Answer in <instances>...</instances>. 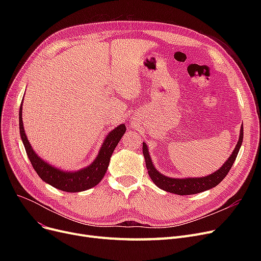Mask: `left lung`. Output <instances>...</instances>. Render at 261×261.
Returning a JSON list of instances; mask_svg holds the SVG:
<instances>
[{
  "mask_svg": "<svg viewBox=\"0 0 261 261\" xmlns=\"http://www.w3.org/2000/svg\"><path fill=\"white\" fill-rule=\"evenodd\" d=\"M242 140H243V126H241L240 128L239 139L235 149L232 150L231 154L220 168H219L217 171L205 176L182 177V179H179V177H170L161 173L154 167L152 160L150 158L148 146L146 145L145 142H143V153L146 161V167L148 170V174L159 188L168 191V193L175 194L179 196H187V195H195V194L202 193V191L216 187L226 176V174L230 170L232 164H234L237 158L239 149L242 144Z\"/></svg>",
  "mask_w": 261,
  "mask_h": 261,
  "instance_id": "1",
  "label": "left lung"
}]
</instances>
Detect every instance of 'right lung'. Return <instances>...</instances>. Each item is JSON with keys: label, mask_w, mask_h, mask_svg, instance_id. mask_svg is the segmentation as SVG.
<instances>
[{"label": "right lung", "mask_w": 261, "mask_h": 261, "mask_svg": "<svg viewBox=\"0 0 261 261\" xmlns=\"http://www.w3.org/2000/svg\"><path fill=\"white\" fill-rule=\"evenodd\" d=\"M22 105L23 101L21 102L19 112L20 135L27 156H29L34 169L41 179L53 187L66 191V193H79V191H85L97 185L102 180V177L107 172L110 159L112 156L115 147L121 140V136L126 132L125 123H121V125L114 128L111 132H109L107 138L102 142L97 156L95 158V160L89 166L75 171L62 170L50 165L43 159H41L33 149L29 139H27L23 126Z\"/></svg>", "instance_id": "1"}]
</instances>
